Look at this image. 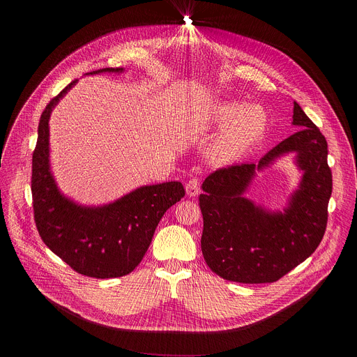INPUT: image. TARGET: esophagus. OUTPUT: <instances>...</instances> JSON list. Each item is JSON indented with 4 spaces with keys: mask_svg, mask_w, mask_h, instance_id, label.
Instances as JSON below:
<instances>
[{
    "mask_svg": "<svg viewBox=\"0 0 357 357\" xmlns=\"http://www.w3.org/2000/svg\"><path fill=\"white\" fill-rule=\"evenodd\" d=\"M185 190H186V195L188 197H197L199 192V181L197 178L190 179L185 185Z\"/></svg>",
    "mask_w": 357,
    "mask_h": 357,
    "instance_id": "1",
    "label": "esophagus"
}]
</instances>
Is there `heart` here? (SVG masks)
I'll return each instance as SVG.
<instances>
[{"label": "heart", "mask_w": 357, "mask_h": 357, "mask_svg": "<svg viewBox=\"0 0 357 357\" xmlns=\"http://www.w3.org/2000/svg\"><path fill=\"white\" fill-rule=\"evenodd\" d=\"M205 123L224 127L208 150L211 162L226 165L250 150L268 128V114L260 105H245L236 100H221L205 112Z\"/></svg>", "instance_id": "b5f03b06"}]
</instances>
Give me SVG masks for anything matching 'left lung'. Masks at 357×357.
<instances>
[{"mask_svg": "<svg viewBox=\"0 0 357 357\" xmlns=\"http://www.w3.org/2000/svg\"><path fill=\"white\" fill-rule=\"evenodd\" d=\"M292 124L299 130L255 163L218 169L202 183V255L222 279L240 284H269L310 257L327 227L333 190L327 142L294 102ZM287 153H296L302 182L284 212H269L242 195L256 170Z\"/></svg>", "mask_w": 357, "mask_h": 357, "instance_id": "obj_1", "label": "left lung"}]
</instances>
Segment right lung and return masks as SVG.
Masks as SVG:
<instances>
[{"instance_id": "right-lung-1", "label": "right lung", "mask_w": 357, "mask_h": 357, "mask_svg": "<svg viewBox=\"0 0 357 357\" xmlns=\"http://www.w3.org/2000/svg\"><path fill=\"white\" fill-rule=\"evenodd\" d=\"M121 73L123 68L89 72ZM78 82L72 81L45 108L31 162V195L36 227L45 245L75 272L108 279L133 272L147 252L163 214L185 197L178 181L146 185L120 199L86 207L65 197L49 162V119L54 105Z\"/></svg>"}]
</instances>
